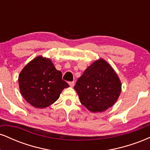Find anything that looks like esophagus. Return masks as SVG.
<instances>
[{"label": "esophagus", "instance_id": "obj_1", "mask_svg": "<svg viewBox=\"0 0 150 150\" xmlns=\"http://www.w3.org/2000/svg\"><path fill=\"white\" fill-rule=\"evenodd\" d=\"M69 85L71 87H73L74 85H75V82H69Z\"/></svg>", "mask_w": 150, "mask_h": 150}]
</instances>
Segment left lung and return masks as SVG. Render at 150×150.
<instances>
[{
  "mask_svg": "<svg viewBox=\"0 0 150 150\" xmlns=\"http://www.w3.org/2000/svg\"><path fill=\"white\" fill-rule=\"evenodd\" d=\"M121 86L119 77L111 65L99 58L87 67L74 89L82 104L91 112L97 113L106 111L116 102Z\"/></svg>",
  "mask_w": 150,
  "mask_h": 150,
  "instance_id": "left-lung-1",
  "label": "left lung"
}]
</instances>
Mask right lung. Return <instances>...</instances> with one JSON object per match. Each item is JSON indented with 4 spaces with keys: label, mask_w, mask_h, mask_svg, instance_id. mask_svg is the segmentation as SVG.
Listing matches in <instances>:
<instances>
[{
    "label": "right lung",
    "mask_w": 150,
    "mask_h": 150,
    "mask_svg": "<svg viewBox=\"0 0 150 150\" xmlns=\"http://www.w3.org/2000/svg\"><path fill=\"white\" fill-rule=\"evenodd\" d=\"M20 91L24 99L34 107L44 108L60 97L68 84L62 80V73L56 69L50 58L39 56L21 70L18 77Z\"/></svg>",
    "instance_id": "obj_1"
}]
</instances>
